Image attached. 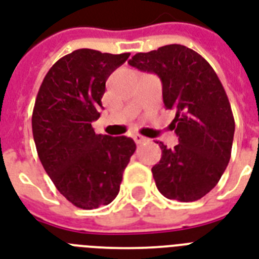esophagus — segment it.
Returning <instances> with one entry per match:
<instances>
[{
	"mask_svg": "<svg viewBox=\"0 0 259 259\" xmlns=\"http://www.w3.org/2000/svg\"><path fill=\"white\" fill-rule=\"evenodd\" d=\"M134 140H135L136 144H142L144 143V142H148L147 138H144V136H142L140 134H135V135H134Z\"/></svg>",
	"mask_w": 259,
	"mask_h": 259,
	"instance_id": "esophagus-1",
	"label": "esophagus"
}]
</instances>
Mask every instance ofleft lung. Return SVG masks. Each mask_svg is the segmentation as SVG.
Here are the masks:
<instances>
[{
  "instance_id": "1",
  "label": "left lung",
  "mask_w": 259,
  "mask_h": 259,
  "mask_svg": "<svg viewBox=\"0 0 259 259\" xmlns=\"http://www.w3.org/2000/svg\"><path fill=\"white\" fill-rule=\"evenodd\" d=\"M128 63L161 78L165 108L176 112L170 127L180 143L167 148L159 142L161 161L151 169L158 190L182 202L204 197L227 167L235 132L219 77L200 54L181 44L138 53Z\"/></svg>"
}]
</instances>
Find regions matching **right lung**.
<instances>
[{
	"label": "right lung",
	"mask_w": 259,
	"mask_h": 259,
	"mask_svg": "<svg viewBox=\"0 0 259 259\" xmlns=\"http://www.w3.org/2000/svg\"><path fill=\"white\" fill-rule=\"evenodd\" d=\"M128 57L75 50L54 63L36 96L32 132L40 162L61 194L82 209L115 200L136 150L131 138L101 135L92 127L108 77Z\"/></svg>",
	"instance_id": "obj_1"
}]
</instances>
